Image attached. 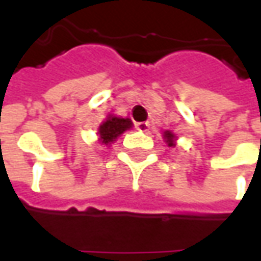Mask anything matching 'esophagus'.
<instances>
[{
  "mask_svg": "<svg viewBox=\"0 0 261 261\" xmlns=\"http://www.w3.org/2000/svg\"><path fill=\"white\" fill-rule=\"evenodd\" d=\"M137 130L141 131V133H145V131H148V128H149V124L148 123H137Z\"/></svg>",
  "mask_w": 261,
  "mask_h": 261,
  "instance_id": "obj_1",
  "label": "esophagus"
}]
</instances>
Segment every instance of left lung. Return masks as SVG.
Here are the masks:
<instances>
[{"label": "left lung", "instance_id": "left-lung-1", "mask_svg": "<svg viewBox=\"0 0 261 261\" xmlns=\"http://www.w3.org/2000/svg\"><path fill=\"white\" fill-rule=\"evenodd\" d=\"M162 137H164V141L166 142L168 147H176V140H177V137H176L175 133H172L170 130H165L164 133H162Z\"/></svg>", "mask_w": 261, "mask_h": 261}]
</instances>
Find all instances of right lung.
<instances>
[{
    "label": "right lung",
    "mask_w": 261,
    "mask_h": 261,
    "mask_svg": "<svg viewBox=\"0 0 261 261\" xmlns=\"http://www.w3.org/2000/svg\"><path fill=\"white\" fill-rule=\"evenodd\" d=\"M133 128V121L128 117H119L114 114H108L97 128V141L110 147L124 131Z\"/></svg>",
    "instance_id": "add662e5"
}]
</instances>
